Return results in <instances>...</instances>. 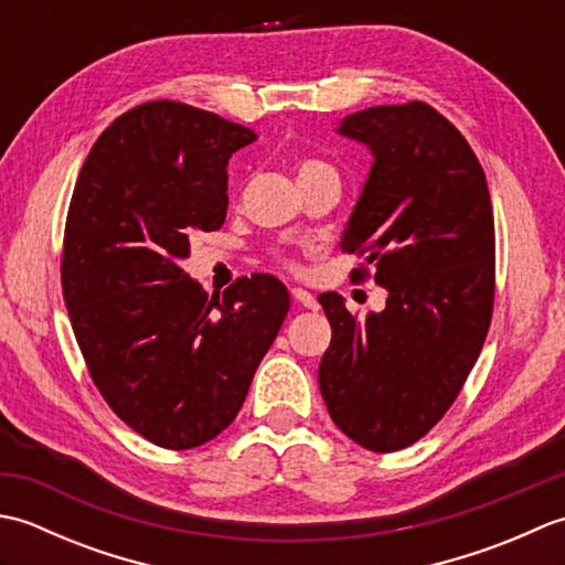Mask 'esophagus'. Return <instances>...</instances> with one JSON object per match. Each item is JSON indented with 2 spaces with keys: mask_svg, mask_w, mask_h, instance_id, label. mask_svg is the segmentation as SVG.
Masks as SVG:
<instances>
[{
  "mask_svg": "<svg viewBox=\"0 0 565 565\" xmlns=\"http://www.w3.org/2000/svg\"><path fill=\"white\" fill-rule=\"evenodd\" d=\"M291 298H294V301H296L298 306H303V308H310V310H316V308H318L316 296H313V294H308V291H303V289H291Z\"/></svg>",
  "mask_w": 565,
  "mask_h": 565,
  "instance_id": "obj_1",
  "label": "esophagus"
}]
</instances>
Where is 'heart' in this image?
<instances>
[{"label": "heart", "mask_w": 565, "mask_h": 565, "mask_svg": "<svg viewBox=\"0 0 565 565\" xmlns=\"http://www.w3.org/2000/svg\"><path fill=\"white\" fill-rule=\"evenodd\" d=\"M296 172H298V182H301V184H303V182H310V179L328 177V174L338 177V172H334L332 164L322 162V160H318V158H301V160H298V164H296ZM284 264H289V267H291L289 259H284Z\"/></svg>", "instance_id": "obj_1"}]
</instances>
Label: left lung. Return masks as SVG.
<instances>
[{"label": "left lung", "mask_w": 565, "mask_h": 565, "mask_svg": "<svg viewBox=\"0 0 565 565\" xmlns=\"http://www.w3.org/2000/svg\"><path fill=\"white\" fill-rule=\"evenodd\" d=\"M340 134L374 152L342 249L352 274L388 289L364 320L322 294L332 326L318 383L332 423L364 449L411 447L449 411L493 318L495 223L481 162L425 102L347 116Z\"/></svg>", "instance_id": "left-lung-1"}]
</instances>
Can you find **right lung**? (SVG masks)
Segmentation results:
<instances>
[{"mask_svg": "<svg viewBox=\"0 0 565 565\" xmlns=\"http://www.w3.org/2000/svg\"><path fill=\"white\" fill-rule=\"evenodd\" d=\"M255 130L182 102H148L94 142L72 191L60 281L94 386L140 437L194 449L218 437L289 313L269 274L209 296L182 269L218 231L227 160Z\"/></svg>", "mask_w": 565, "mask_h": 565, "instance_id": "1", "label": "right lung"}]
</instances>
